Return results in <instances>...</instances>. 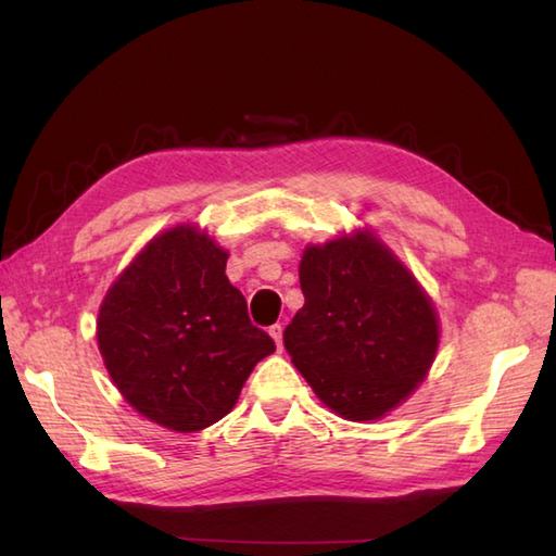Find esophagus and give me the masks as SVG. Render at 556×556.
<instances>
[{"mask_svg":"<svg viewBox=\"0 0 556 556\" xmlns=\"http://www.w3.org/2000/svg\"><path fill=\"white\" fill-rule=\"evenodd\" d=\"M281 332H285V327H281V325H271V327H269V337L275 339L277 349H281Z\"/></svg>","mask_w":556,"mask_h":556,"instance_id":"obj_1","label":"esophagus"}]
</instances>
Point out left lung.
<instances>
[{
	"label": "left lung",
	"instance_id": "obj_1",
	"mask_svg": "<svg viewBox=\"0 0 556 556\" xmlns=\"http://www.w3.org/2000/svg\"><path fill=\"white\" fill-rule=\"evenodd\" d=\"M299 277L305 303L285 329L291 363L337 416H387L434 361L430 296L370 231L308 245Z\"/></svg>",
	"mask_w": 556,
	"mask_h": 556
}]
</instances>
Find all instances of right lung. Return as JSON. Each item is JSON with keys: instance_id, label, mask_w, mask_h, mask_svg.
I'll list each match as a JSON object with an SVG mask.
<instances>
[{"instance_id": "add662e5", "label": "right lung", "mask_w": 556, "mask_h": 556, "mask_svg": "<svg viewBox=\"0 0 556 556\" xmlns=\"http://www.w3.org/2000/svg\"><path fill=\"white\" fill-rule=\"evenodd\" d=\"M227 257L205 231L179 224L134 257L100 305L104 368L128 404L162 428H210L275 351L224 275Z\"/></svg>"}]
</instances>
